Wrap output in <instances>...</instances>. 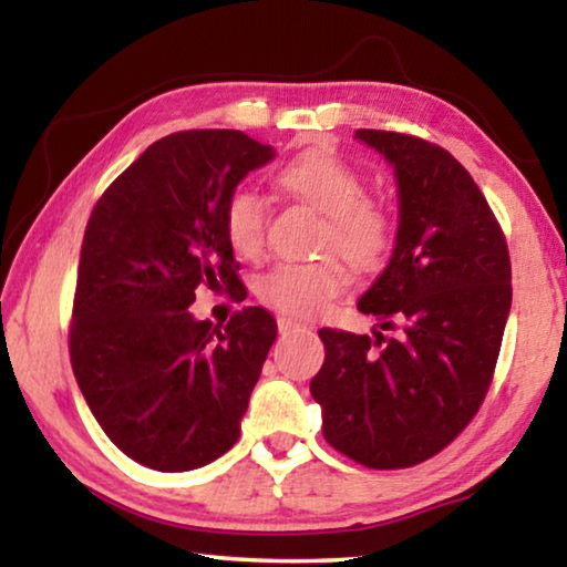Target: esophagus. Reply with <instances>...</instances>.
<instances>
[{
  "label": "esophagus",
  "mask_w": 567,
  "mask_h": 567,
  "mask_svg": "<svg viewBox=\"0 0 567 567\" xmlns=\"http://www.w3.org/2000/svg\"><path fill=\"white\" fill-rule=\"evenodd\" d=\"M277 330H280V334H290V332H297V330H305V324L292 320V318H280V320H277Z\"/></svg>",
  "instance_id": "esophagus-1"
}]
</instances>
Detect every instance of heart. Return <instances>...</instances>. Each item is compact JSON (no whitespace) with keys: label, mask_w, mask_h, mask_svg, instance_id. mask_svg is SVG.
<instances>
[{"label":"heart","mask_w":567,"mask_h":567,"mask_svg":"<svg viewBox=\"0 0 567 567\" xmlns=\"http://www.w3.org/2000/svg\"><path fill=\"white\" fill-rule=\"evenodd\" d=\"M277 182L285 192L312 205L328 217L322 249H334L358 270H375L392 247V219L370 203L360 172L330 152H307L280 169ZM225 237L239 257H257L265 245V205L257 192L239 187L225 203ZM348 285V272L334 260L280 262L267 272L257 292L262 302L285 315L320 312Z\"/></svg>","instance_id":"obj_1"}]
</instances>
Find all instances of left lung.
<instances>
[{
	"label": "left lung",
	"mask_w": 567,
	"mask_h": 567,
	"mask_svg": "<svg viewBox=\"0 0 567 567\" xmlns=\"http://www.w3.org/2000/svg\"><path fill=\"white\" fill-rule=\"evenodd\" d=\"M398 185L388 267L358 300L370 334L322 328L310 382L328 443L375 470L417 465L463 433L491 388L513 305L511 255L470 172L410 134L358 130ZM382 329H398L385 339Z\"/></svg>",
	"instance_id": "8db88e82"
}]
</instances>
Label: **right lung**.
<instances>
[{"label":"right lung","instance_id":"1","mask_svg":"<svg viewBox=\"0 0 567 567\" xmlns=\"http://www.w3.org/2000/svg\"><path fill=\"white\" fill-rule=\"evenodd\" d=\"M275 150L237 130H189L150 145L94 205L70 330L72 370L104 433L159 473H187L239 437L277 338L265 307L225 328L197 320L195 290L243 297L223 213Z\"/></svg>","mask_w":567,"mask_h":567}]
</instances>
